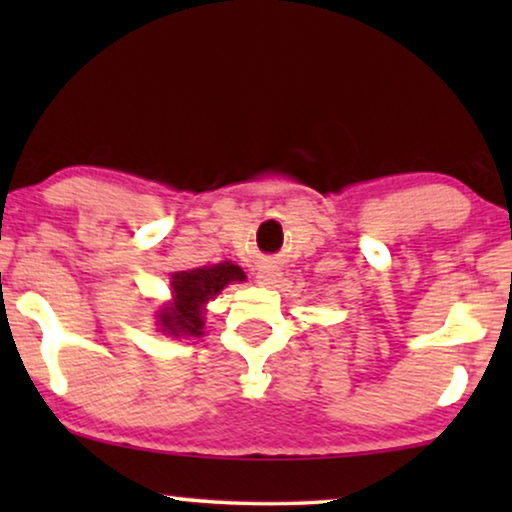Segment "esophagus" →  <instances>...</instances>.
<instances>
[{
    "instance_id": "obj_1",
    "label": "esophagus",
    "mask_w": 512,
    "mask_h": 512,
    "mask_svg": "<svg viewBox=\"0 0 512 512\" xmlns=\"http://www.w3.org/2000/svg\"><path fill=\"white\" fill-rule=\"evenodd\" d=\"M277 279H279V272L275 268H263L261 272H258V284H263V286L275 284Z\"/></svg>"
}]
</instances>
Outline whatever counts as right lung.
Instances as JSON below:
<instances>
[{"instance_id":"1","label":"right lung","mask_w":512,"mask_h":512,"mask_svg":"<svg viewBox=\"0 0 512 512\" xmlns=\"http://www.w3.org/2000/svg\"><path fill=\"white\" fill-rule=\"evenodd\" d=\"M230 282H244L242 268L235 263H219L212 268L174 272L172 293L174 303L160 310L158 321L170 335H202V310L207 300L221 293Z\"/></svg>"}]
</instances>
